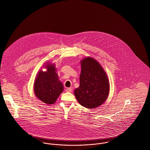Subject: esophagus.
<instances>
[{"label":"esophagus","instance_id":"obj_1","mask_svg":"<svg viewBox=\"0 0 150 150\" xmlns=\"http://www.w3.org/2000/svg\"><path fill=\"white\" fill-rule=\"evenodd\" d=\"M73 91V88H68L65 89L66 92H71Z\"/></svg>","mask_w":150,"mask_h":150}]
</instances>
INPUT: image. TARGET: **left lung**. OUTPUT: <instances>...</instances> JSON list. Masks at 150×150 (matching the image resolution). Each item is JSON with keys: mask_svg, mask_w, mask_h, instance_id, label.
I'll return each instance as SVG.
<instances>
[{"mask_svg": "<svg viewBox=\"0 0 150 150\" xmlns=\"http://www.w3.org/2000/svg\"><path fill=\"white\" fill-rule=\"evenodd\" d=\"M80 85L74 95L82 106L94 109L107 99L110 90L109 81L103 67L94 58L88 57L81 61Z\"/></svg>", "mask_w": 150, "mask_h": 150, "instance_id": "1", "label": "left lung"}]
</instances>
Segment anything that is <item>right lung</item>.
Returning <instances> with one entry per match:
<instances>
[{
    "mask_svg": "<svg viewBox=\"0 0 150 150\" xmlns=\"http://www.w3.org/2000/svg\"><path fill=\"white\" fill-rule=\"evenodd\" d=\"M44 67L46 71L40 70L35 79L34 92L43 103L52 105L63 92L64 86L58 79L54 64L47 62Z\"/></svg>",
    "mask_w": 150,
    "mask_h": 150,
    "instance_id": "1",
    "label": "right lung"
}]
</instances>
